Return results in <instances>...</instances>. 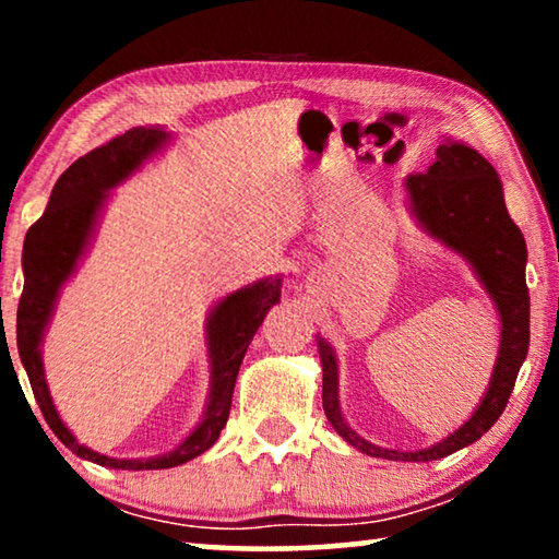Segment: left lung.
<instances>
[{"label": "left lung", "instance_id": "8db88e82", "mask_svg": "<svg viewBox=\"0 0 559 559\" xmlns=\"http://www.w3.org/2000/svg\"><path fill=\"white\" fill-rule=\"evenodd\" d=\"M406 210L419 229L443 249L468 263L473 276L493 300L500 320V345L493 374L473 414L449 437L419 451L382 449L359 437L340 409L337 355L325 337L316 335L323 365V409L333 429L349 447L386 461H437L471 447L493 427L513 392L530 345V296L525 286L527 246L523 231L506 210L503 182L496 167L459 140L443 138L437 159L424 175L404 179Z\"/></svg>", "mask_w": 559, "mask_h": 559}]
</instances>
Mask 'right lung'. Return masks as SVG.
<instances>
[{"label":"right lung","mask_w":559,"mask_h":559,"mask_svg":"<svg viewBox=\"0 0 559 559\" xmlns=\"http://www.w3.org/2000/svg\"><path fill=\"white\" fill-rule=\"evenodd\" d=\"M169 140H173V132H167L163 126H140L75 159L53 185L44 216L26 231L24 239V290L16 310L19 357L32 382L36 404L59 441L75 456L106 468H173L212 449L229 419L236 374H239L246 349L263 318L281 300L283 278L269 276L214 302L204 323V343L210 355V396H206L200 424L173 451L150 459L106 456V453L83 447L66 427L49 392L41 357L56 302L66 283L79 271V263L86 259L112 189L135 175L147 159L163 153Z\"/></svg>","instance_id":"obj_1"}]
</instances>
